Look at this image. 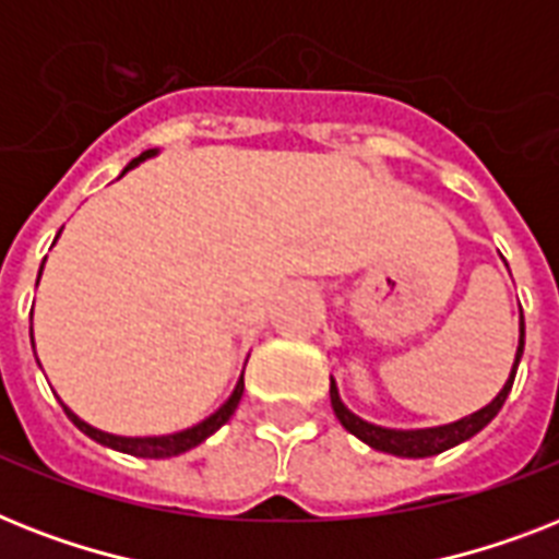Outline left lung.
<instances>
[{"instance_id": "1", "label": "left lung", "mask_w": 559, "mask_h": 559, "mask_svg": "<svg viewBox=\"0 0 559 559\" xmlns=\"http://www.w3.org/2000/svg\"><path fill=\"white\" fill-rule=\"evenodd\" d=\"M522 349H525V320H522V308H520V343H516V355H513V366L511 374H508L506 386L497 392V399L485 404L476 413L464 415L459 421L450 424H436V427H415V430H395V427H381V424H372L355 415L349 406L343 404L341 390H337V383L332 378V386H329V395H332V409L337 415V421L346 427V430L360 439L364 444H369L372 450H381V453H390V456H401V459H427L436 456V453H444V450L456 448L462 441L473 439L476 432L485 430L497 413L506 404L508 392L513 386V374H516V366L522 360Z\"/></svg>"}]
</instances>
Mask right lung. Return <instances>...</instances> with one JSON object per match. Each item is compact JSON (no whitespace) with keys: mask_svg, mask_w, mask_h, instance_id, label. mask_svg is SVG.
Here are the masks:
<instances>
[{"mask_svg":"<svg viewBox=\"0 0 559 559\" xmlns=\"http://www.w3.org/2000/svg\"><path fill=\"white\" fill-rule=\"evenodd\" d=\"M155 155H158V150H146V153H141L138 158L129 160V167L123 169L120 176H127L129 169L138 167V164H144L146 158H155ZM53 242H57V239H53ZM43 265H46V259H43ZM43 265H39V276H43ZM37 285H39V280H37ZM31 346H34V325H31ZM34 355H37V349H34ZM242 392H245V374H239V381H236L234 392L227 395V401L218 406L216 413H210L207 418H202V421L193 424V427H187V430L167 432V436H115V432L97 430V427H92L88 421H83V418H80L74 409H69V406L62 404V401L60 404H62V409H66V415L71 418V424H74L80 432H86L92 441L103 444V448L118 450V453H129V456H141V459H173V456H181V453H187V450L199 448V444H202L204 439H210V436H213V432H216L222 424L230 421V415L236 413V406H239V401H242Z\"/></svg>","mask_w":559,"mask_h":559,"instance_id":"obj_1","label":"right lung"}]
</instances>
